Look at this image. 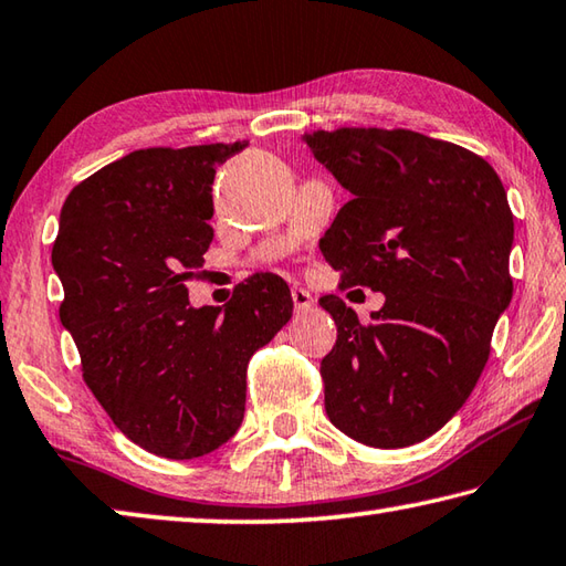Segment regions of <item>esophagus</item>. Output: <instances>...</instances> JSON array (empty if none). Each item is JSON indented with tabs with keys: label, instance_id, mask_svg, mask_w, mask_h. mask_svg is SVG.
<instances>
[{
	"label": "esophagus",
	"instance_id": "34e87169",
	"mask_svg": "<svg viewBox=\"0 0 566 566\" xmlns=\"http://www.w3.org/2000/svg\"><path fill=\"white\" fill-rule=\"evenodd\" d=\"M292 302H294V310L296 312H312L314 306H316V302H314V296L306 292V290H302V286H294L292 290Z\"/></svg>",
	"mask_w": 566,
	"mask_h": 566
}]
</instances>
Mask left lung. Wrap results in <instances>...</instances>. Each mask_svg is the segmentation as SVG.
Returning a JSON list of instances; mask_svg holds the SVG:
<instances>
[{"label": "left lung", "instance_id": "left-lung-1", "mask_svg": "<svg viewBox=\"0 0 566 566\" xmlns=\"http://www.w3.org/2000/svg\"><path fill=\"white\" fill-rule=\"evenodd\" d=\"M304 143L354 195L322 240L338 286L386 294L368 324L336 294L318 300L336 322L326 416L364 446L420 443L472 394L512 300L505 188L485 158L416 130H314Z\"/></svg>", "mask_w": 566, "mask_h": 566}]
</instances>
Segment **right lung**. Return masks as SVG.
Masks as SVG:
<instances>
[{
    "instance_id": "add662e5",
    "label": "right lung",
    "mask_w": 566,
    "mask_h": 566,
    "mask_svg": "<svg viewBox=\"0 0 566 566\" xmlns=\"http://www.w3.org/2000/svg\"><path fill=\"white\" fill-rule=\"evenodd\" d=\"M248 140L143 148L78 182L61 208L51 262L61 324L91 394L153 455L190 460L238 433L248 364L292 318L282 276L256 272L224 306L188 300L212 242L218 166Z\"/></svg>"
}]
</instances>
